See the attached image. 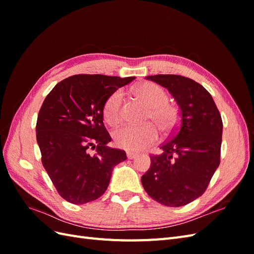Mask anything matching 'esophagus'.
I'll use <instances>...</instances> for the list:
<instances>
[{
  "label": "esophagus",
  "instance_id": "esophagus-1",
  "mask_svg": "<svg viewBox=\"0 0 254 254\" xmlns=\"http://www.w3.org/2000/svg\"><path fill=\"white\" fill-rule=\"evenodd\" d=\"M126 155H127V158L128 159H130V160H131V159H134V158H136V153H134V152H131V151H128L127 153H126Z\"/></svg>",
  "mask_w": 254,
  "mask_h": 254
}]
</instances>
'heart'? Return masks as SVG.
Wrapping results in <instances>:
<instances>
[{"label":"heart","instance_id":"obj_1","mask_svg":"<svg viewBox=\"0 0 254 254\" xmlns=\"http://www.w3.org/2000/svg\"><path fill=\"white\" fill-rule=\"evenodd\" d=\"M135 94L147 104L148 119L156 123L162 132L168 133L178 122L176 109L168 102L165 90L152 82H143L135 88ZM123 92L118 90L107 98L104 105V117L110 125H115L123 117ZM157 127L148 123L145 125L124 124L113 131V140L118 147L128 151H141L158 141Z\"/></svg>","mask_w":254,"mask_h":254}]
</instances>
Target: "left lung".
<instances>
[{"label": "left lung", "mask_w": 254, "mask_h": 254, "mask_svg": "<svg viewBox=\"0 0 254 254\" xmlns=\"http://www.w3.org/2000/svg\"><path fill=\"white\" fill-rule=\"evenodd\" d=\"M166 88L180 108V121L161 155L150 156L142 176L147 194L157 202L178 207L200 197L220 163L222 121L213 97L200 83L180 75L146 76Z\"/></svg>", "instance_id": "8db88e82"}]
</instances>
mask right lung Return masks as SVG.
Wrapping results in <instances>:
<instances>
[{"label": "right lung", "instance_id": "obj_1", "mask_svg": "<svg viewBox=\"0 0 254 254\" xmlns=\"http://www.w3.org/2000/svg\"><path fill=\"white\" fill-rule=\"evenodd\" d=\"M135 77L79 74L58 82L38 114L36 135L42 164L58 194L73 204L101 197L113 167L126 152L107 146L104 105L113 92ZM90 149H95L92 155Z\"/></svg>", "mask_w": 254, "mask_h": 254}]
</instances>
